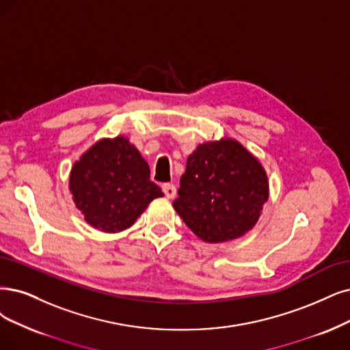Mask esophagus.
Listing matches in <instances>:
<instances>
[{
  "label": "esophagus",
  "mask_w": 350,
  "mask_h": 350,
  "mask_svg": "<svg viewBox=\"0 0 350 350\" xmlns=\"http://www.w3.org/2000/svg\"><path fill=\"white\" fill-rule=\"evenodd\" d=\"M164 195L167 199H174L176 198V186L174 185H170V183H164L161 186Z\"/></svg>",
  "instance_id": "obj_1"
}]
</instances>
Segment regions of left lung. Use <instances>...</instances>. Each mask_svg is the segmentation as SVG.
Masks as SVG:
<instances>
[{
	"mask_svg": "<svg viewBox=\"0 0 350 350\" xmlns=\"http://www.w3.org/2000/svg\"><path fill=\"white\" fill-rule=\"evenodd\" d=\"M173 208L193 234L209 243L243 237L261 216L269 186L262 164L234 138L203 142L180 178Z\"/></svg>",
	"mask_w": 350,
	"mask_h": 350,
	"instance_id": "obj_1",
	"label": "left lung"
}]
</instances>
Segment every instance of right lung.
<instances>
[{
  "label": "right lung",
  "instance_id": "add662e5",
  "mask_svg": "<svg viewBox=\"0 0 350 350\" xmlns=\"http://www.w3.org/2000/svg\"><path fill=\"white\" fill-rule=\"evenodd\" d=\"M69 190L76 208L95 229L116 234L133 226L161 189L150 180L148 163L128 138H102L75 161Z\"/></svg>",
  "mask_w": 350,
  "mask_h": 350
}]
</instances>
